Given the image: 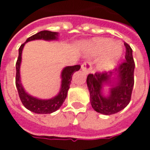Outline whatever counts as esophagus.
<instances>
[{"label":"esophagus","mask_w":150,"mask_h":150,"mask_svg":"<svg viewBox=\"0 0 150 150\" xmlns=\"http://www.w3.org/2000/svg\"><path fill=\"white\" fill-rule=\"evenodd\" d=\"M81 69L83 71H84L87 75L90 73L91 71V62H84L81 66Z\"/></svg>","instance_id":"esophagus-1"}]
</instances>
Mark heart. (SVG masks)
Returning <instances> with one entry per match:
<instances>
[{"mask_svg":"<svg viewBox=\"0 0 150 150\" xmlns=\"http://www.w3.org/2000/svg\"><path fill=\"white\" fill-rule=\"evenodd\" d=\"M104 53L97 63V70L100 72H107L116 67L123 54V46L119 42H112L110 38H96L90 44L89 54L98 56Z\"/></svg>","mask_w":150,"mask_h":150,"instance_id":"b5f03b06","label":"heart"}]
</instances>
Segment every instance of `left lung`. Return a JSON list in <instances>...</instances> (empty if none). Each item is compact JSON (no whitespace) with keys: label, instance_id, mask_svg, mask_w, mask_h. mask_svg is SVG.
I'll return each mask as SVG.
<instances>
[{"label":"left lung","instance_id":"1","mask_svg":"<svg viewBox=\"0 0 150 150\" xmlns=\"http://www.w3.org/2000/svg\"><path fill=\"white\" fill-rule=\"evenodd\" d=\"M124 44L126 48L125 62L114 71L90 74L87 78L91 107L96 112L104 115L119 112L131 100L135 63L132 58V50L129 44ZM106 85L110 86V90L109 95L105 96L103 89Z\"/></svg>","mask_w":150,"mask_h":150}]
</instances>
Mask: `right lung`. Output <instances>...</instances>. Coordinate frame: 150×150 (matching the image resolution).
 Segmentation results:
<instances>
[{
  "label": "right lung",
  "mask_w": 150,
  "mask_h": 150,
  "mask_svg": "<svg viewBox=\"0 0 150 150\" xmlns=\"http://www.w3.org/2000/svg\"><path fill=\"white\" fill-rule=\"evenodd\" d=\"M59 33L51 32L48 30L40 31L36 34L31 36L25 42L23 43L19 48V54L16 63V87L18 89L19 97L21 99V103L28 110L31 111L37 114H50L55 112L62 106L67 96V91L70 88V84L71 81L72 75L75 71L80 69V66H69L62 69L61 73V88L60 91L54 97L42 100L37 97H34L31 95L28 94L25 91L23 86L21 83V75H20V67L21 63V54L25 43L34 40H45V41H55L58 40Z\"/></svg>",
  "instance_id": "right-lung-1"
}]
</instances>
